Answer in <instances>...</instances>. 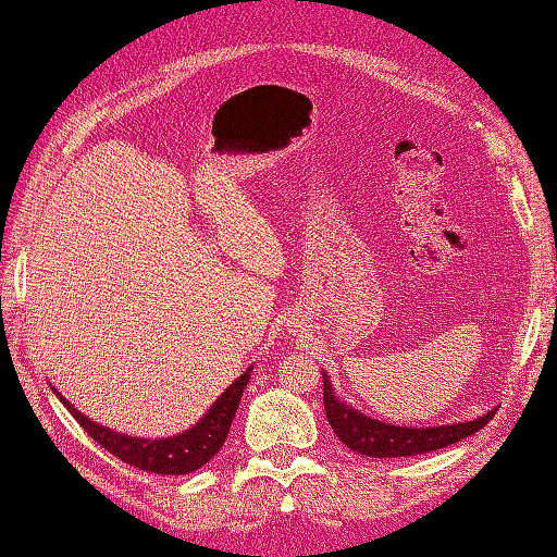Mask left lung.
Returning a JSON list of instances; mask_svg holds the SVG:
<instances>
[{"instance_id": "left-lung-1", "label": "left lung", "mask_w": 557, "mask_h": 557, "mask_svg": "<svg viewBox=\"0 0 557 557\" xmlns=\"http://www.w3.org/2000/svg\"><path fill=\"white\" fill-rule=\"evenodd\" d=\"M323 406L333 432L347 449L374 459H396V456H416L444 449V446L471 437L473 432L483 430L493 420L495 408L471 422L440 424V428H400L372 420L364 412L347 406L333 394L331 379L323 372Z\"/></svg>"}]
</instances>
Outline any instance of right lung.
<instances>
[{
	"mask_svg": "<svg viewBox=\"0 0 557 557\" xmlns=\"http://www.w3.org/2000/svg\"><path fill=\"white\" fill-rule=\"evenodd\" d=\"M250 369L253 367H248L246 372L212 403V408L205 412L198 424H193L190 430L163 440L127 437V434L108 430L103 424L82 416L67 398H62L58 388H52V394L64 403V408L72 412V418L82 424L84 432L89 434L94 442L101 444L106 451H111L115 459L149 473L185 475L198 471V468H202L224 446L228 428H232L236 408L238 403H242L244 388L250 379Z\"/></svg>",
	"mask_w": 557,
	"mask_h": 557,
	"instance_id": "obj_1",
	"label": "right lung"
}]
</instances>
